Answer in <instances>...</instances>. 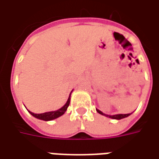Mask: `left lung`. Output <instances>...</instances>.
Returning a JSON list of instances; mask_svg holds the SVG:
<instances>
[{
	"label": "left lung",
	"mask_w": 159,
	"mask_h": 159,
	"mask_svg": "<svg viewBox=\"0 0 159 159\" xmlns=\"http://www.w3.org/2000/svg\"><path fill=\"white\" fill-rule=\"evenodd\" d=\"M97 113H99L100 114L102 115H105V116L108 117V118H111V119H124V118H126V117H128L130 115V113H127V114H115V115H107V114H105L103 113L102 111L100 110L97 109Z\"/></svg>",
	"instance_id": "1"
}]
</instances>
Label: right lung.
Here are the masks:
<instances>
[{"mask_svg":"<svg viewBox=\"0 0 159 159\" xmlns=\"http://www.w3.org/2000/svg\"><path fill=\"white\" fill-rule=\"evenodd\" d=\"M69 103H70V95H69V97H68L67 102L63 107H62L60 109L57 110V111H52V112H46V113H34L30 111H29L30 113L32 116H34L36 119H41V120H45V121H49V120H52V119H55L58 117L62 116V114H64V113L66 112V110L68 108V107L69 106Z\"/></svg>","mask_w":159,"mask_h":159,"instance_id":"add662e5","label":"right lung"}]
</instances>
